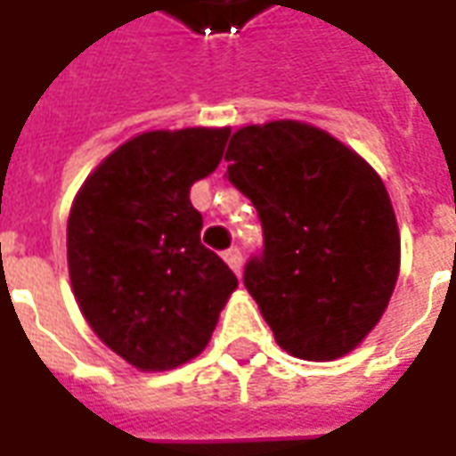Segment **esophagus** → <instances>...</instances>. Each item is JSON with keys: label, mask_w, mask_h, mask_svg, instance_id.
Returning a JSON list of instances; mask_svg holds the SVG:
<instances>
[{"label": "esophagus", "mask_w": 456, "mask_h": 456, "mask_svg": "<svg viewBox=\"0 0 456 456\" xmlns=\"http://www.w3.org/2000/svg\"><path fill=\"white\" fill-rule=\"evenodd\" d=\"M223 260L228 263V267H231L235 274H240V270H243V255H240L238 248H228V250L223 253Z\"/></svg>", "instance_id": "obj_1"}]
</instances>
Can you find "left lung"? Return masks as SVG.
Wrapping results in <instances>:
<instances>
[{
    "label": "left lung",
    "mask_w": 456,
    "mask_h": 456,
    "mask_svg": "<svg viewBox=\"0 0 456 456\" xmlns=\"http://www.w3.org/2000/svg\"><path fill=\"white\" fill-rule=\"evenodd\" d=\"M228 182L263 223L243 282L274 341L305 361L341 358L378 324L400 270L388 191L329 132L277 119L231 137Z\"/></svg>",
    "instance_id": "1"
}]
</instances>
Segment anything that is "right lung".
Masks as SVG:
<instances>
[{
	"label": "right lung",
	"instance_id": "obj_1",
	"mask_svg": "<svg viewBox=\"0 0 456 456\" xmlns=\"http://www.w3.org/2000/svg\"><path fill=\"white\" fill-rule=\"evenodd\" d=\"M228 127L144 132L80 186L68 216V273L100 341L140 370L199 356L233 270L201 243L191 186L221 164Z\"/></svg>",
	"mask_w": 456,
	"mask_h": 456
}]
</instances>
